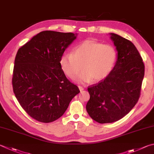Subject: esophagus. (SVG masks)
I'll use <instances>...</instances> for the list:
<instances>
[{
	"instance_id": "1",
	"label": "esophagus",
	"mask_w": 154,
	"mask_h": 154,
	"mask_svg": "<svg viewBox=\"0 0 154 154\" xmlns=\"http://www.w3.org/2000/svg\"><path fill=\"white\" fill-rule=\"evenodd\" d=\"M78 88H79V90H80L81 91H83V89H84V88H83V87H82V86H80V85H79V86H78Z\"/></svg>"
}]
</instances>
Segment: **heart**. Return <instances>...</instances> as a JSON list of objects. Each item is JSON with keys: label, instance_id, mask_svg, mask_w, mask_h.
<instances>
[{"label": "heart", "instance_id": "heart-1", "mask_svg": "<svg viewBox=\"0 0 154 154\" xmlns=\"http://www.w3.org/2000/svg\"><path fill=\"white\" fill-rule=\"evenodd\" d=\"M116 57V50L110 44L86 40L75 46L72 54H64L60 59V65L71 79L77 76L82 67L83 71L77 78L80 83L89 82L92 79L97 82L110 73Z\"/></svg>", "mask_w": 154, "mask_h": 154}]
</instances>
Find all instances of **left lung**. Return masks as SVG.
<instances>
[{
    "label": "left lung",
    "mask_w": 154,
    "mask_h": 154,
    "mask_svg": "<svg viewBox=\"0 0 154 154\" xmlns=\"http://www.w3.org/2000/svg\"><path fill=\"white\" fill-rule=\"evenodd\" d=\"M118 52L115 66L107 76L88 87L90 98L86 110L99 123H111L127 115L141 95L145 66L135 45L127 39L110 33Z\"/></svg>",
    "instance_id": "1"
}]
</instances>
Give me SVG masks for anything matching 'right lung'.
I'll return each instance as SVG.
<instances>
[{"instance_id":"1","label":"right lung","mask_w":154,"mask_h":154,"mask_svg":"<svg viewBox=\"0 0 154 154\" xmlns=\"http://www.w3.org/2000/svg\"><path fill=\"white\" fill-rule=\"evenodd\" d=\"M77 35L43 31L21 46L13 68V92L23 110L41 122H51L65 113L80 92L66 77L60 59Z\"/></svg>"}]
</instances>
